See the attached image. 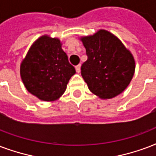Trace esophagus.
Masks as SVG:
<instances>
[{
    "label": "esophagus",
    "instance_id": "34e87169",
    "mask_svg": "<svg viewBox=\"0 0 156 156\" xmlns=\"http://www.w3.org/2000/svg\"><path fill=\"white\" fill-rule=\"evenodd\" d=\"M75 69L77 73H80L81 71V65H78L77 66H75Z\"/></svg>",
    "mask_w": 156,
    "mask_h": 156
}]
</instances>
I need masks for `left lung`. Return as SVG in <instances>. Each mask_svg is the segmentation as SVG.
I'll list each match as a JSON object with an SVG mask.
<instances>
[{
  "mask_svg": "<svg viewBox=\"0 0 156 156\" xmlns=\"http://www.w3.org/2000/svg\"><path fill=\"white\" fill-rule=\"evenodd\" d=\"M80 40L87 55L81 74L89 90L101 99H111L122 93L135 72L132 53L116 36L104 29Z\"/></svg>",
  "mask_w": 156,
  "mask_h": 156,
  "instance_id": "obj_1",
  "label": "left lung"
}]
</instances>
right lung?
Listing matches in <instances>:
<instances>
[{
  "mask_svg": "<svg viewBox=\"0 0 156 156\" xmlns=\"http://www.w3.org/2000/svg\"><path fill=\"white\" fill-rule=\"evenodd\" d=\"M75 73L59 39L47 35L34 41L20 65V76L26 89L45 101L59 99Z\"/></svg>",
  "mask_w": 156,
  "mask_h": 156,
  "instance_id": "right-lung-1",
  "label": "right lung"
}]
</instances>
